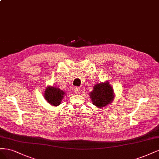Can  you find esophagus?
<instances>
[{"label": "esophagus", "mask_w": 159, "mask_h": 159, "mask_svg": "<svg viewBox=\"0 0 159 159\" xmlns=\"http://www.w3.org/2000/svg\"><path fill=\"white\" fill-rule=\"evenodd\" d=\"M74 92L76 94H80V89L79 88V87H76V88L74 89Z\"/></svg>", "instance_id": "esophagus-1"}]
</instances>
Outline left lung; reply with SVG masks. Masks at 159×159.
Wrapping results in <instances>:
<instances>
[{"label": "left lung", "instance_id": "obj_1", "mask_svg": "<svg viewBox=\"0 0 159 159\" xmlns=\"http://www.w3.org/2000/svg\"><path fill=\"white\" fill-rule=\"evenodd\" d=\"M90 97L95 106L104 107L114 100V90L107 81L100 83L94 86L93 90L90 93Z\"/></svg>", "mask_w": 159, "mask_h": 159}]
</instances>
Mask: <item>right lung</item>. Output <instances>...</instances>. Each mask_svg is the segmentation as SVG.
Instances as JSON below:
<instances>
[{
    "label": "right lung",
    "instance_id": "add662e5",
    "mask_svg": "<svg viewBox=\"0 0 159 159\" xmlns=\"http://www.w3.org/2000/svg\"><path fill=\"white\" fill-rule=\"evenodd\" d=\"M65 94V92L57 87L48 86L45 90L44 97L49 104L57 106L61 104Z\"/></svg>",
    "mask_w": 159,
    "mask_h": 159
}]
</instances>
